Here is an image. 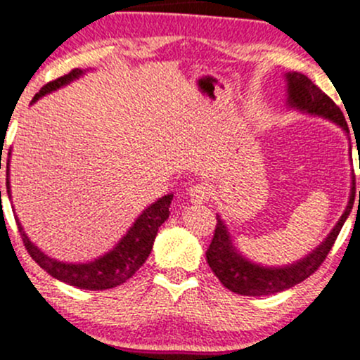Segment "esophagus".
Wrapping results in <instances>:
<instances>
[{"label":"esophagus","mask_w":360,"mask_h":360,"mask_svg":"<svg viewBox=\"0 0 360 360\" xmlns=\"http://www.w3.org/2000/svg\"><path fill=\"white\" fill-rule=\"evenodd\" d=\"M189 200L191 203L195 205H201V203H207L208 198H210L212 191L207 184H196V186L189 188Z\"/></svg>","instance_id":"34e87169"}]
</instances>
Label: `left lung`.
Listing matches in <instances>:
<instances>
[{"instance_id": "left-lung-1", "label": "left lung", "mask_w": 360, "mask_h": 360, "mask_svg": "<svg viewBox=\"0 0 360 360\" xmlns=\"http://www.w3.org/2000/svg\"><path fill=\"white\" fill-rule=\"evenodd\" d=\"M285 82L289 109H295L299 112L311 114V116H318L335 122L337 126H340L345 131L347 138H349V126H347L340 108L318 85H314L306 75L299 73V71L285 73ZM350 160H352V147H350ZM354 198L355 177L352 176L349 203H347V208L343 210L338 222L330 231V234L323 239L319 246L307 252L304 258L290 264H283V266H264V264L248 259L234 244V239H232L227 225L220 219V215H217L215 234H213L210 248L207 250V262L217 278L220 280V283L227 287L229 290L234 292V294L258 297V295H271L290 289V287L306 280L309 275H313L318 270L319 264L325 262L326 255L330 252L335 240H337L338 232L342 231L343 224H345L350 212H352Z\"/></svg>"}]
</instances>
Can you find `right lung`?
<instances>
[{
    "label": "right lung",
    "mask_w": 360,
    "mask_h": 360,
    "mask_svg": "<svg viewBox=\"0 0 360 360\" xmlns=\"http://www.w3.org/2000/svg\"><path fill=\"white\" fill-rule=\"evenodd\" d=\"M89 70H73L70 71L65 77L58 78V80L49 82V84L42 86L35 97L32 98V104L37 102L39 98L47 96L51 92L63 89V86L70 85L71 82L78 80L84 77ZM10 157L11 150L8 152L6 160V193L8 198L11 200V189H10ZM1 167V164H0ZM172 193L162 196L152 205H148L143 212L138 215V219L133 222L131 227L128 229L122 238L117 240L116 246L108 252H104L98 258L92 259V262L85 263H68V262H59L56 258H51L44 251L39 250L37 246L29 239V236L23 231V225L20 224L17 213H15V220H17L20 236H22L23 244H25L27 251L32 256V259L42 270L54 278L61 280V282L68 283V285L78 287V289L85 290H105L114 289V287L121 285L126 280L131 278L135 271L147 262L150 251H152L153 240H155L159 227L165 220L169 219V207L172 201ZM1 200V191H0Z\"/></svg>",
    "instance_id": "right-lung-1"
}]
</instances>
